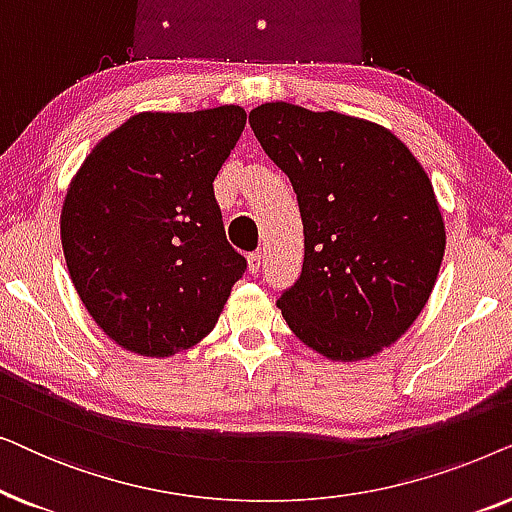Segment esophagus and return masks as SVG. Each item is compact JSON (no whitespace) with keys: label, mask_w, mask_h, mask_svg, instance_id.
Here are the masks:
<instances>
[{"label":"esophagus","mask_w":512,"mask_h":512,"mask_svg":"<svg viewBox=\"0 0 512 512\" xmlns=\"http://www.w3.org/2000/svg\"><path fill=\"white\" fill-rule=\"evenodd\" d=\"M261 263H263V258H261V254H258V251H254V254L247 256V265H249L251 275H256V272L261 270Z\"/></svg>","instance_id":"esophagus-1"}]
</instances>
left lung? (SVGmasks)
Returning a JSON list of instances; mask_svg holds the SVG:
<instances>
[{
	"instance_id": "left-lung-1",
	"label": "left lung",
	"mask_w": 512,
	"mask_h": 512,
	"mask_svg": "<svg viewBox=\"0 0 512 512\" xmlns=\"http://www.w3.org/2000/svg\"><path fill=\"white\" fill-rule=\"evenodd\" d=\"M254 135L296 191L305 258L277 307L300 342L354 363L391 347L436 286L445 221L422 163L366 118L268 102Z\"/></svg>"
}]
</instances>
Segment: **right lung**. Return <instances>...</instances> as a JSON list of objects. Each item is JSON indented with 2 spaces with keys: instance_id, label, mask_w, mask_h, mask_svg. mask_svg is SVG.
<instances>
[{
  "instance_id": "add662e5",
  "label": "right lung",
  "mask_w": 512,
  "mask_h": 512,
  "mask_svg": "<svg viewBox=\"0 0 512 512\" xmlns=\"http://www.w3.org/2000/svg\"><path fill=\"white\" fill-rule=\"evenodd\" d=\"M244 125L237 104L142 111L69 181L60 212L69 277L118 347L167 359L219 321L247 261L226 240L212 184Z\"/></svg>"
}]
</instances>
